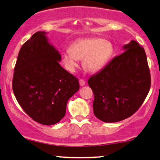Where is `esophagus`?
<instances>
[{"instance_id":"obj_1","label":"esophagus","mask_w":160,"mask_h":160,"mask_svg":"<svg viewBox=\"0 0 160 160\" xmlns=\"http://www.w3.org/2000/svg\"><path fill=\"white\" fill-rule=\"evenodd\" d=\"M84 84H85V81L83 80V79H80L79 80V85H80V86L83 87V86H84Z\"/></svg>"}]
</instances>
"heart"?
Listing matches in <instances>:
<instances>
[{"label": "heart", "instance_id": "b5f03b06", "mask_svg": "<svg viewBox=\"0 0 160 160\" xmlns=\"http://www.w3.org/2000/svg\"><path fill=\"white\" fill-rule=\"evenodd\" d=\"M114 53L113 43L100 38H86L76 41L70 49L62 53V62L68 71L73 72L78 60H83V67L90 73L101 71Z\"/></svg>", "mask_w": 160, "mask_h": 160}]
</instances>
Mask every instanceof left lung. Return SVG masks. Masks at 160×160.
<instances>
[{
    "mask_svg": "<svg viewBox=\"0 0 160 160\" xmlns=\"http://www.w3.org/2000/svg\"><path fill=\"white\" fill-rule=\"evenodd\" d=\"M122 49L124 52L88 80L95 97L94 114L104 122H117L132 116L150 89L145 50L134 40Z\"/></svg>",
    "mask_w": 160,
    "mask_h": 160,
    "instance_id": "1",
    "label": "left lung"
}]
</instances>
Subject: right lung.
I'll use <instances>...</instances> for the list:
<instances>
[{
  "instance_id": "obj_1",
  "label": "right lung",
  "mask_w": 160,
  "mask_h": 160,
  "mask_svg": "<svg viewBox=\"0 0 160 160\" xmlns=\"http://www.w3.org/2000/svg\"><path fill=\"white\" fill-rule=\"evenodd\" d=\"M45 31L32 36L19 50L12 88L19 104L34 121L44 125L64 117L68 100L79 84L60 65L61 55Z\"/></svg>"
}]
</instances>
